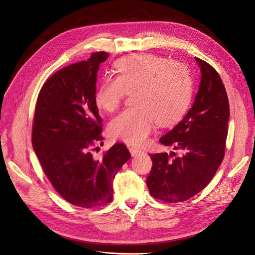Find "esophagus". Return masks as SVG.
Returning a JSON list of instances; mask_svg holds the SVG:
<instances>
[{
  "label": "esophagus",
  "instance_id": "obj_1",
  "mask_svg": "<svg viewBox=\"0 0 255 255\" xmlns=\"http://www.w3.org/2000/svg\"><path fill=\"white\" fill-rule=\"evenodd\" d=\"M129 151H130V153H131V155H132L133 157H135V156L140 155V154H143V151H142V150H140V149H138V148H135V146H130Z\"/></svg>",
  "mask_w": 255,
  "mask_h": 255
}]
</instances>
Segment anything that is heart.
Returning <instances> with one entry per match:
<instances>
[{"label": "heart", "instance_id": "obj_1", "mask_svg": "<svg viewBox=\"0 0 255 255\" xmlns=\"http://www.w3.org/2000/svg\"><path fill=\"white\" fill-rule=\"evenodd\" d=\"M118 77L104 78L94 101L99 110L112 113L133 94L136 107L125 110L110 123L112 137L130 144H141L149 137L155 122L161 126L175 124L188 109L192 80L186 67L165 57L139 53L116 62Z\"/></svg>", "mask_w": 255, "mask_h": 255}]
</instances>
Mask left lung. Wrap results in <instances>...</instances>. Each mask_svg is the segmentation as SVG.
Returning a JSON list of instances; mask_svg holds the SVG:
<instances>
[{"label":"left lung","instance_id":"1","mask_svg":"<svg viewBox=\"0 0 255 255\" xmlns=\"http://www.w3.org/2000/svg\"><path fill=\"white\" fill-rule=\"evenodd\" d=\"M200 84L189 112L159 141L181 150L150 154L153 161L146 179L149 191L166 203H180L202 191L211 182L225 153L230 118L229 98L217 71L195 58Z\"/></svg>","mask_w":255,"mask_h":255}]
</instances>
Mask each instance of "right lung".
<instances>
[{"instance_id":"1","label":"right lung","mask_w":255,"mask_h":255,"mask_svg":"<svg viewBox=\"0 0 255 255\" xmlns=\"http://www.w3.org/2000/svg\"><path fill=\"white\" fill-rule=\"evenodd\" d=\"M107 58L105 51L93 52L88 61L50 76L38 95L33 123V148L53 188L87 209L112 202L115 176L131 157L123 143L114 144L100 160L91 153L103 139L94 95L99 66Z\"/></svg>"}]
</instances>
